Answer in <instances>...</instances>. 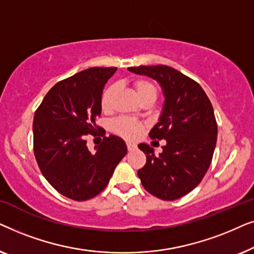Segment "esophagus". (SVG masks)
<instances>
[{
    "label": "esophagus",
    "instance_id": "34e87169",
    "mask_svg": "<svg viewBox=\"0 0 254 254\" xmlns=\"http://www.w3.org/2000/svg\"><path fill=\"white\" fill-rule=\"evenodd\" d=\"M136 147H137V145L135 144V143H131V142H127V149L129 151L135 150V149H136Z\"/></svg>",
    "mask_w": 254,
    "mask_h": 254
}]
</instances>
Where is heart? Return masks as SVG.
<instances>
[{
  "label": "heart",
  "mask_w": 254,
  "mask_h": 254,
  "mask_svg": "<svg viewBox=\"0 0 254 254\" xmlns=\"http://www.w3.org/2000/svg\"><path fill=\"white\" fill-rule=\"evenodd\" d=\"M134 88L136 90L138 98L144 100L145 98H155L157 97V85L149 78H137L134 81ZM117 92L116 84H111L104 90L102 96V109L104 111L111 110L113 105V99ZM111 128L114 133L128 140L137 137L141 134L143 124L141 121L135 120L133 118L120 117L111 124Z\"/></svg>",
  "instance_id": "b5f03b06"
}]
</instances>
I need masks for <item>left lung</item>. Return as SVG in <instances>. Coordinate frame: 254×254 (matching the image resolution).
Returning <instances> with one entry per match:
<instances>
[{
    "instance_id": "left-lung-1",
    "label": "left lung",
    "mask_w": 254,
    "mask_h": 254,
    "mask_svg": "<svg viewBox=\"0 0 254 254\" xmlns=\"http://www.w3.org/2000/svg\"><path fill=\"white\" fill-rule=\"evenodd\" d=\"M128 69L156 79L165 96L161 118L149 136L166 144L159 156L149 144H138L147 162L137 176L152 195L177 200L195 189L209 169L217 140L213 105L199 83L175 68L159 64Z\"/></svg>"
}]
</instances>
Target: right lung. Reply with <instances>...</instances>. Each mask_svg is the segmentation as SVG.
I'll list each match as a JSON object with an SVG mask.
<instances>
[{"mask_svg": "<svg viewBox=\"0 0 254 254\" xmlns=\"http://www.w3.org/2000/svg\"><path fill=\"white\" fill-rule=\"evenodd\" d=\"M116 67H92L58 82L33 118V151L41 173L59 193L75 201L98 195L127 154L123 138L110 135L90 153L85 137L104 136L96 125L102 95Z\"/></svg>", "mask_w": 254, "mask_h": 254, "instance_id": "1", "label": "right lung"}]
</instances>
